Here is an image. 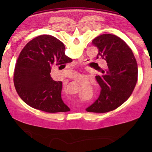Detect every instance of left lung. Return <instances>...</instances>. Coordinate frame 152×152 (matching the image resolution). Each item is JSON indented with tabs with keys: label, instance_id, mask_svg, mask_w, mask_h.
I'll use <instances>...</instances> for the list:
<instances>
[{
	"label": "left lung",
	"instance_id": "left-lung-1",
	"mask_svg": "<svg viewBox=\"0 0 152 152\" xmlns=\"http://www.w3.org/2000/svg\"><path fill=\"white\" fill-rule=\"evenodd\" d=\"M99 49L97 58L106 60L107 67H98L96 79L101 87L99 97L86 111L103 113L115 110L132 95L137 80V61L124 41L112 34H102L92 40Z\"/></svg>",
	"mask_w": 152,
	"mask_h": 152
}]
</instances>
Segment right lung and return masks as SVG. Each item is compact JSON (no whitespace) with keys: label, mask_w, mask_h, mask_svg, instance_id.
Instances as JSON below:
<instances>
[{"label":"right lung","mask_w":152,"mask_h":152,"mask_svg":"<svg viewBox=\"0 0 152 152\" xmlns=\"http://www.w3.org/2000/svg\"><path fill=\"white\" fill-rule=\"evenodd\" d=\"M64 50L60 40L44 35L30 41L20 51L15 68L14 85L29 106L50 113L70 110L61 97L62 82L50 76L53 66L72 61Z\"/></svg>","instance_id":"right-lung-1"}]
</instances>
